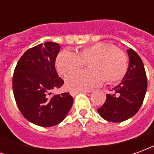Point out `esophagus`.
<instances>
[{"label": "esophagus", "instance_id": "obj_1", "mask_svg": "<svg viewBox=\"0 0 154 154\" xmlns=\"http://www.w3.org/2000/svg\"><path fill=\"white\" fill-rule=\"evenodd\" d=\"M79 93H87V91H70L71 96H72V97H75V96H77V94H79Z\"/></svg>", "mask_w": 154, "mask_h": 154}]
</instances>
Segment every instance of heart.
Wrapping results in <instances>:
<instances>
[{"mask_svg": "<svg viewBox=\"0 0 154 154\" xmlns=\"http://www.w3.org/2000/svg\"><path fill=\"white\" fill-rule=\"evenodd\" d=\"M86 63H89L91 70L77 71L66 77V85L70 90H89L102 83L104 79L107 83L119 82L128 69L126 54L112 44L106 43L82 48L77 53L62 51L56 60L57 70L62 75L79 69Z\"/></svg>", "mask_w": 154, "mask_h": 154, "instance_id": "b5f03b06", "label": "heart"}]
</instances>
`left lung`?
Here are the masks:
<instances>
[{"label": "left lung", "instance_id": "left-lung-1", "mask_svg": "<svg viewBox=\"0 0 154 154\" xmlns=\"http://www.w3.org/2000/svg\"><path fill=\"white\" fill-rule=\"evenodd\" d=\"M129 67L121 82L106 94L97 111L104 119L122 122L134 116L142 106L147 91V76L142 59L132 48L127 50Z\"/></svg>", "mask_w": 154, "mask_h": 154}]
</instances>
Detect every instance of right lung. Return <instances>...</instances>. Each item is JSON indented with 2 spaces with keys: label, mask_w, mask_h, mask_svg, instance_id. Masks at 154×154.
Returning a JSON list of instances; mask_svg holds the SVG:
<instances>
[{
  "label": "right lung",
  "mask_w": 154,
  "mask_h": 154,
  "mask_svg": "<svg viewBox=\"0 0 154 154\" xmlns=\"http://www.w3.org/2000/svg\"><path fill=\"white\" fill-rule=\"evenodd\" d=\"M59 50L60 46L54 42L29 48L20 58L13 75L18 108L27 120L41 127L62 122L73 103L68 92L50 96L52 90L64 83L54 66Z\"/></svg>",
  "instance_id": "obj_1"
}]
</instances>
